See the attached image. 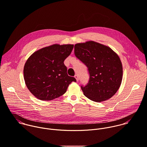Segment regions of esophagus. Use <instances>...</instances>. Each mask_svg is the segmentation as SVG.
Segmentation results:
<instances>
[{"mask_svg":"<svg viewBox=\"0 0 147 147\" xmlns=\"http://www.w3.org/2000/svg\"><path fill=\"white\" fill-rule=\"evenodd\" d=\"M74 78L76 79L77 81H78V80H79V78H78V76H77V74L74 76Z\"/></svg>","mask_w":147,"mask_h":147,"instance_id":"34e87169","label":"esophagus"}]
</instances>
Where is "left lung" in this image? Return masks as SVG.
<instances>
[{
	"mask_svg": "<svg viewBox=\"0 0 147 147\" xmlns=\"http://www.w3.org/2000/svg\"><path fill=\"white\" fill-rule=\"evenodd\" d=\"M74 54L88 69V82L81 86L84 94L96 102L111 98L122 81L123 67L117 54L110 47L93 41L76 44Z\"/></svg>",
	"mask_w": 147,
	"mask_h": 147,
	"instance_id": "obj_1",
	"label": "left lung"
}]
</instances>
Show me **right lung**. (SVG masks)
Segmentation results:
<instances>
[{
	"label": "right lung",
	"instance_id": "obj_1",
	"mask_svg": "<svg viewBox=\"0 0 147 147\" xmlns=\"http://www.w3.org/2000/svg\"><path fill=\"white\" fill-rule=\"evenodd\" d=\"M74 45L54 44L34 52L24 67V78L30 92L41 100H51L65 94L70 84L76 82L67 73L63 61Z\"/></svg>",
	"mask_w": 147,
	"mask_h": 147
}]
</instances>
